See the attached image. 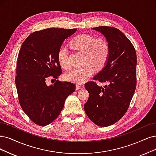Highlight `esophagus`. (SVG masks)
<instances>
[{
	"label": "esophagus",
	"instance_id": "1",
	"mask_svg": "<svg viewBox=\"0 0 156 156\" xmlns=\"http://www.w3.org/2000/svg\"><path fill=\"white\" fill-rule=\"evenodd\" d=\"M83 87V85H79V84H77L76 86V90H78V89H80L81 88H82Z\"/></svg>",
	"mask_w": 156,
	"mask_h": 156
}]
</instances>
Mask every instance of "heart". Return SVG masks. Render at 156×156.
<instances>
[{
    "mask_svg": "<svg viewBox=\"0 0 156 156\" xmlns=\"http://www.w3.org/2000/svg\"><path fill=\"white\" fill-rule=\"evenodd\" d=\"M71 47L83 53L82 68L73 69L66 73V80L76 83H83L88 80L96 69H101L107 63L110 45L107 40L103 38H96L88 34H81L75 37L70 42ZM58 61L60 65L66 69L71 66L67 48L62 45L57 54Z\"/></svg>",
    "mask_w": 156,
    "mask_h": 156,
    "instance_id": "b5f03b06",
    "label": "heart"
}]
</instances>
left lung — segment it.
<instances>
[{"mask_svg": "<svg viewBox=\"0 0 156 156\" xmlns=\"http://www.w3.org/2000/svg\"><path fill=\"white\" fill-rule=\"evenodd\" d=\"M93 30L101 32L110 45V54L106 66L86 83L89 96L84 105L89 118L100 126L111 125L127 111L136 87V50L131 42L118 29L99 26ZM96 81L109 84L104 88Z\"/></svg>", "mask_w": 156, "mask_h": 156, "instance_id": "8db88e82", "label": "left lung"}]
</instances>
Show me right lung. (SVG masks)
<instances>
[{
  "label": "right lung",
  "instance_id": "1",
  "mask_svg": "<svg viewBox=\"0 0 156 156\" xmlns=\"http://www.w3.org/2000/svg\"><path fill=\"white\" fill-rule=\"evenodd\" d=\"M77 29L48 28L34 31L23 42L17 58L15 84L22 110L33 123L46 126L59 116L75 84L57 80L48 86L49 77L58 78L62 69L57 54L65 39ZM56 80V79H55Z\"/></svg>",
  "mask_w": 156,
  "mask_h": 156
}]
</instances>
